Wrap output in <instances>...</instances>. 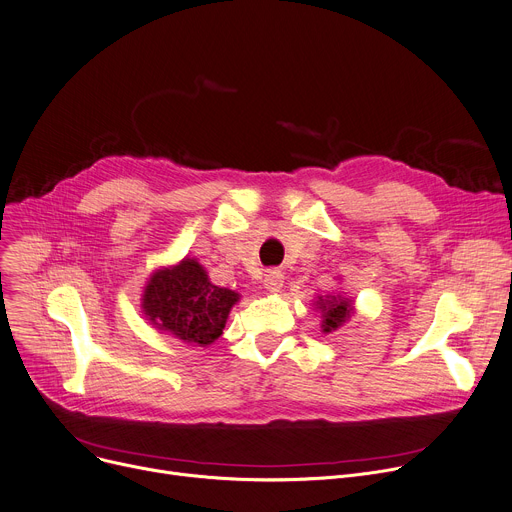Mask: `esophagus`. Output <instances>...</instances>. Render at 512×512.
I'll list each match as a JSON object with an SVG mask.
<instances>
[{
  "mask_svg": "<svg viewBox=\"0 0 512 512\" xmlns=\"http://www.w3.org/2000/svg\"><path fill=\"white\" fill-rule=\"evenodd\" d=\"M283 283H285V277L281 270H268L264 274V289L268 293H279L283 289Z\"/></svg>",
  "mask_w": 512,
  "mask_h": 512,
  "instance_id": "obj_1",
  "label": "esophagus"
}]
</instances>
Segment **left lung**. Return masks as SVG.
<instances>
[{
  "mask_svg": "<svg viewBox=\"0 0 512 512\" xmlns=\"http://www.w3.org/2000/svg\"><path fill=\"white\" fill-rule=\"evenodd\" d=\"M313 307L320 311L324 334L336 332L340 326H344L350 320L352 313H355V301L342 293L326 295V297L318 295V299L313 301Z\"/></svg>",
  "mask_w": 512,
  "mask_h": 512,
  "instance_id": "8db88e82",
  "label": "left lung"
}]
</instances>
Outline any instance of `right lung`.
Returning <instances> with one entry per match:
<instances>
[{"mask_svg":"<svg viewBox=\"0 0 512 512\" xmlns=\"http://www.w3.org/2000/svg\"><path fill=\"white\" fill-rule=\"evenodd\" d=\"M240 293L211 283L205 266L190 256L149 274L141 293L145 320L190 346H211L227 324Z\"/></svg>","mask_w":512,"mask_h":512,"instance_id":"right-lung-1","label":"right lung"}]
</instances>
